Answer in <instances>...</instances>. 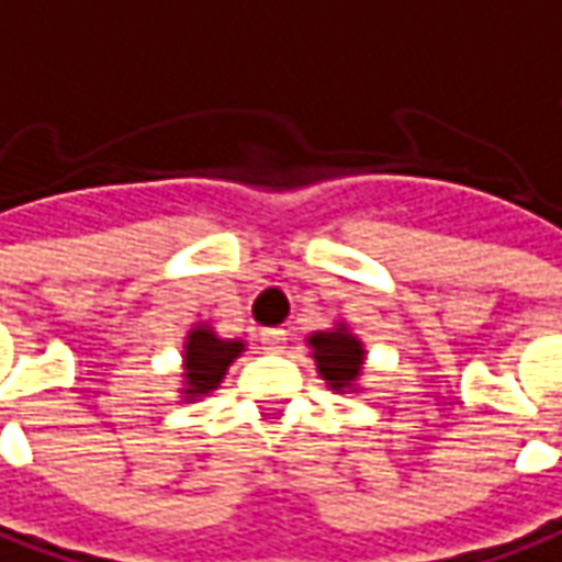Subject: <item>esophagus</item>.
I'll return each instance as SVG.
<instances>
[{"label": "esophagus", "mask_w": 562, "mask_h": 562, "mask_svg": "<svg viewBox=\"0 0 562 562\" xmlns=\"http://www.w3.org/2000/svg\"><path fill=\"white\" fill-rule=\"evenodd\" d=\"M261 345L267 351H282V348H285V329H270V333H263Z\"/></svg>", "instance_id": "1"}]
</instances>
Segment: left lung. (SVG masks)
I'll return each instance as SVG.
<instances>
[{
  "mask_svg": "<svg viewBox=\"0 0 562 562\" xmlns=\"http://www.w3.org/2000/svg\"><path fill=\"white\" fill-rule=\"evenodd\" d=\"M311 348L317 358V370L333 389H345L358 379L360 363H363L358 339L345 333H317L311 336Z\"/></svg>",
  "mask_w": 562,
  "mask_h": 562,
  "instance_id": "1",
  "label": "left lung"
}]
</instances>
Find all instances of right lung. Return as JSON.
I'll return each instance as SVG.
<instances>
[{"instance_id":"right-lung-1","label":"right lung","mask_w":562,"mask_h":562,"mask_svg":"<svg viewBox=\"0 0 562 562\" xmlns=\"http://www.w3.org/2000/svg\"><path fill=\"white\" fill-rule=\"evenodd\" d=\"M243 341H223L211 329H195L186 345V379H189V395H204L217 389V382L226 373L233 358H239Z\"/></svg>"}]
</instances>
